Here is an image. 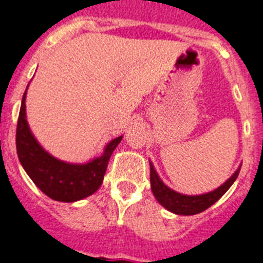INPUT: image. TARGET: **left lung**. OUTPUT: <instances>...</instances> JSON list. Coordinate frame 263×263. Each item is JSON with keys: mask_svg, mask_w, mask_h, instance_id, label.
Returning a JSON list of instances; mask_svg holds the SVG:
<instances>
[{"mask_svg": "<svg viewBox=\"0 0 263 263\" xmlns=\"http://www.w3.org/2000/svg\"><path fill=\"white\" fill-rule=\"evenodd\" d=\"M149 166L151 189H152L154 196L159 201V204L163 205L166 211L172 212L175 214H180V216H193V214L201 213V212H204L209 206H212L233 185V182L236 181V179L238 177L239 170H241V165H239L236 172L233 173L229 179L223 182L222 185H220L214 191L208 192V193H204V195L188 196L182 195V193H179V192L171 189L170 186H166L163 182V180L160 179V176L157 175L152 161H149Z\"/></svg>", "mask_w": 263, "mask_h": 263, "instance_id": "8db88e82", "label": "left lung"}]
</instances>
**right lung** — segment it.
Segmentation results:
<instances>
[{
    "mask_svg": "<svg viewBox=\"0 0 263 263\" xmlns=\"http://www.w3.org/2000/svg\"><path fill=\"white\" fill-rule=\"evenodd\" d=\"M25 102L26 91L22 97L18 116L15 144L18 159L34 184L50 198L61 202H75L95 193L103 182L109 157L123 136L109 141L103 155L88 163H66L51 156L34 138L26 120Z\"/></svg>",
    "mask_w": 263,
    "mask_h": 263,
    "instance_id": "1",
    "label": "right lung"
}]
</instances>
